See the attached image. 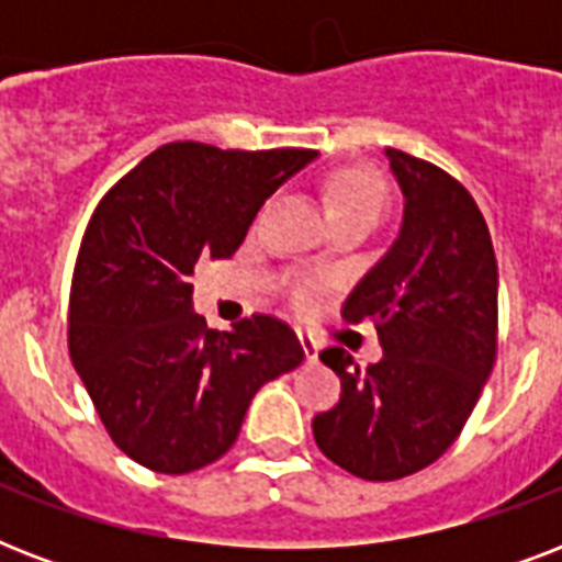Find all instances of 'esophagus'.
Listing matches in <instances>:
<instances>
[{"instance_id":"obj_1","label":"esophagus","mask_w":562,"mask_h":562,"mask_svg":"<svg viewBox=\"0 0 562 562\" xmlns=\"http://www.w3.org/2000/svg\"><path fill=\"white\" fill-rule=\"evenodd\" d=\"M297 341H300V347H303V352H306V359L308 361H317L321 344H317L315 338H312V335H306V333H297Z\"/></svg>"}]
</instances>
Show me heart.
Returning a JSON list of instances; mask_svg holds the SVG:
<instances>
[{"label":"heart","instance_id":"b5f03b06","mask_svg":"<svg viewBox=\"0 0 562 562\" xmlns=\"http://www.w3.org/2000/svg\"><path fill=\"white\" fill-rule=\"evenodd\" d=\"M384 206H387V187L370 171H347V175L335 180L333 218H356V215L382 218ZM291 297H294L297 306H308L315 291L306 282H300Z\"/></svg>","mask_w":562,"mask_h":562}]
</instances>
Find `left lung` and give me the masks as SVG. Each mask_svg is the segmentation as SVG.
Returning a JSON list of instances; mask_svg holds the SVG:
<instances>
[{
    "label": "left lung",
    "mask_w": 562,
    "mask_h": 562,
    "mask_svg": "<svg viewBox=\"0 0 562 562\" xmlns=\"http://www.w3.org/2000/svg\"><path fill=\"white\" fill-rule=\"evenodd\" d=\"M402 189V227L344 303L373 321L382 359L361 370L344 347L321 361L341 402L312 419L321 452L364 481L426 470L461 435L496 361L498 268L487 221L443 169L384 148Z\"/></svg>",
    "instance_id": "8db88e82"
}]
</instances>
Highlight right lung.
Wrapping results in <instances>:
<instances>
[{
	"instance_id": "add662e5",
	"label": "right lung",
	"mask_w": 562,
	"mask_h": 562,
	"mask_svg": "<svg viewBox=\"0 0 562 562\" xmlns=\"http://www.w3.org/2000/svg\"><path fill=\"white\" fill-rule=\"evenodd\" d=\"M317 151H221L169 143L92 212L72 273L69 356L113 443L183 475L236 443L265 382L303 347L271 315L215 333L192 306L194 265L229 259L256 212Z\"/></svg>"
}]
</instances>
